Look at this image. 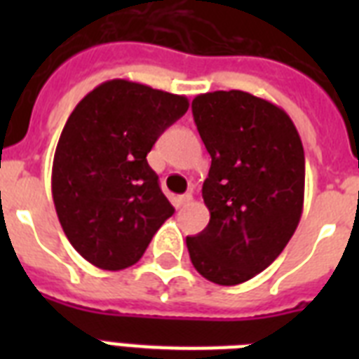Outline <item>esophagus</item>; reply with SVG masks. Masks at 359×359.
I'll return each mask as SVG.
<instances>
[{
    "instance_id": "34e87169",
    "label": "esophagus",
    "mask_w": 359,
    "mask_h": 359,
    "mask_svg": "<svg viewBox=\"0 0 359 359\" xmlns=\"http://www.w3.org/2000/svg\"><path fill=\"white\" fill-rule=\"evenodd\" d=\"M191 194H184V196L177 197V207H186V205H190L191 203Z\"/></svg>"
}]
</instances>
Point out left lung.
Returning <instances> with one entry per match:
<instances>
[{"label": "left lung", "mask_w": 359, "mask_h": 359, "mask_svg": "<svg viewBox=\"0 0 359 359\" xmlns=\"http://www.w3.org/2000/svg\"><path fill=\"white\" fill-rule=\"evenodd\" d=\"M191 111L212 163L203 182L210 222L186 236L188 253L208 281L244 283L278 259L300 224V134L279 106L236 89L197 95Z\"/></svg>", "instance_id": "obj_1"}]
</instances>
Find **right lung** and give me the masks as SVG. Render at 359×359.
I'll return each mask as SVG.
<instances>
[{
	"label": "right lung",
	"mask_w": 359,
	"mask_h": 359,
	"mask_svg": "<svg viewBox=\"0 0 359 359\" xmlns=\"http://www.w3.org/2000/svg\"><path fill=\"white\" fill-rule=\"evenodd\" d=\"M188 106L182 95L109 80L70 114L53 154L52 197L69 242L97 268L135 264L175 212L147 154Z\"/></svg>",
	"instance_id": "obj_1"
}]
</instances>
